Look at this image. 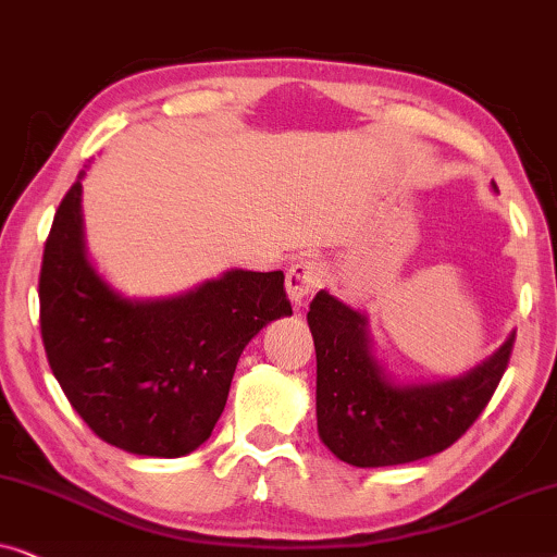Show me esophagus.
<instances>
[{
    "label": "esophagus",
    "instance_id": "esophagus-1",
    "mask_svg": "<svg viewBox=\"0 0 557 557\" xmlns=\"http://www.w3.org/2000/svg\"><path fill=\"white\" fill-rule=\"evenodd\" d=\"M321 277L323 270L315 259H298V262L287 270V298H290L295 306H300V302L306 300V295H310L318 285H321Z\"/></svg>",
    "mask_w": 557,
    "mask_h": 557
}]
</instances>
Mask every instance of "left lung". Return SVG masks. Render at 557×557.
<instances>
[{
	"instance_id": "1",
	"label": "left lung",
	"mask_w": 557,
	"mask_h": 557,
	"mask_svg": "<svg viewBox=\"0 0 557 557\" xmlns=\"http://www.w3.org/2000/svg\"><path fill=\"white\" fill-rule=\"evenodd\" d=\"M308 325L318 361V435L333 456L359 469L420 461L454 446L484 412L515 346L511 333L499 351L454 380L395 384L372 354L359 310L321 290Z\"/></svg>"
}]
</instances>
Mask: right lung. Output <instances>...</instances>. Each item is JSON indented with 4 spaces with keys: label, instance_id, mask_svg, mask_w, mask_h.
<instances>
[{
    "label": "right lung",
    "instance_id": "add662e5",
    "mask_svg": "<svg viewBox=\"0 0 557 557\" xmlns=\"http://www.w3.org/2000/svg\"><path fill=\"white\" fill-rule=\"evenodd\" d=\"M81 177L42 251L48 364L101 441L135 456H185L224 412L244 346L274 318L293 315L285 274L228 270L175 298H124L86 257Z\"/></svg>",
    "mask_w": 557,
    "mask_h": 557
}]
</instances>
